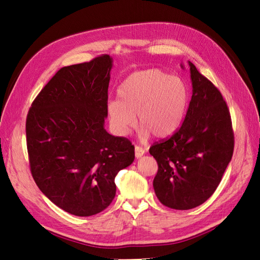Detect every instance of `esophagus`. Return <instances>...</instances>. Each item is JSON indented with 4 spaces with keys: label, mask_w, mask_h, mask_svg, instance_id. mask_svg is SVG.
Instances as JSON below:
<instances>
[{
    "label": "esophagus",
    "mask_w": 260,
    "mask_h": 260,
    "mask_svg": "<svg viewBox=\"0 0 260 260\" xmlns=\"http://www.w3.org/2000/svg\"><path fill=\"white\" fill-rule=\"evenodd\" d=\"M135 154H136V157L137 158H140V157H142L144 154H145V149L143 147L141 146H136L135 147Z\"/></svg>",
    "instance_id": "esophagus-1"
}]
</instances>
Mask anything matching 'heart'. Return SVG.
Here are the masks:
<instances>
[{"mask_svg":"<svg viewBox=\"0 0 260 260\" xmlns=\"http://www.w3.org/2000/svg\"><path fill=\"white\" fill-rule=\"evenodd\" d=\"M118 99L107 103V116L117 136H125L137 121L141 133L165 138L182 123L190 88L182 78L160 69L141 70L128 76L118 89Z\"/></svg>","mask_w":260,"mask_h":260,"instance_id":"obj_1","label":"heart"}]
</instances>
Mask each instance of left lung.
I'll return each mask as SVG.
<instances>
[{
  "instance_id": "left-lung-1",
  "label": "left lung",
  "mask_w": 260,
  "mask_h": 260,
  "mask_svg": "<svg viewBox=\"0 0 260 260\" xmlns=\"http://www.w3.org/2000/svg\"><path fill=\"white\" fill-rule=\"evenodd\" d=\"M192 99L181 128L149 148L158 164L153 186L172 209L198 207L214 194L231 161L234 137L221 93L188 61Z\"/></svg>"
}]
</instances>
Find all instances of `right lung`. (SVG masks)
<instances>
[{"mask_svg": "<svg viewBox=\"0 0 260 260\" xmlns=\"http://www.w3.org/2000/svg\"><path fill=\"white\" fill-rule=\"evenodd\" d=\"M113 58L60 68L31 105L26 121L31 174L69 214L88 217L115 198V177L135 160L129 140L106 131Z\"/></svg>", "mask_w": 260, "mask_h": 260, "instance_id": "right-lung-1", "label": "right lung"}]
</instances>
